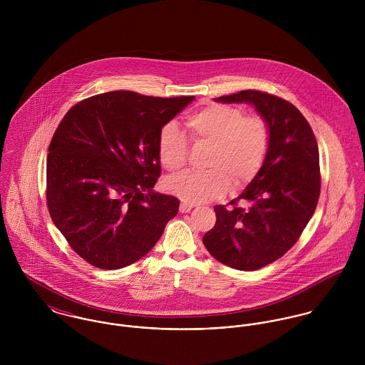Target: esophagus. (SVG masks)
Listing matches in <instances>:
<instances>
[{
	"label": "esophagus",
	"instance_id": "1",
	"mask_svg": "<svg viewBox=\"0 0 365 365\" xmlns=\"http://www.w3.org/2000/svg\"><path fill=\"white\" fill-rule=\"evenodd\" d=\"M191 209H192V204H188V202H181V205H180V212L181 213H187Z\"/></svg>",
	"mask_w": 365,
	"mask_h": 365
}]
</instances>
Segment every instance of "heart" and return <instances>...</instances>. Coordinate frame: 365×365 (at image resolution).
Listing matches in <instances>:
<instances>
[{
    "mask_svg": "<svg viewBox=\"0 0 365 365\" xmlns=\"http://www.w3.org/2000/svg\"><path fill=\"white\" fill-rule=\"evenodd\" d=\"M195 143L210 145L204 173H184L165 180V190L188 204H201L226 195L232 187L243 188L255 180L269 146L264 119L246 116L232 105L209 104L187 118ZM158 157L170 171L184 167L188 140L175 123L163 126L158 135Z\"/></svg>",
    "mask_w": 365,
    "mask_h": 365,
    "instance_id": "b5f03b06",
    "label": "heart"
}]
</instances>
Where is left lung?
Returning <instances> with one entry per match:
<instances>
[{"instance_id": "obj_1", "label": "left lung", "mask_w": 365, "mask_h": 365, "mask_svg": "<svg viewBox=\"0 0 365 365\" xmlns=\"http://www.w3.org/2000/svg\"><path fill=\"white\" fill-rule=\"evenodd\" d=\"M215 101L253 105L269 130L259 174L230 201L249 207L216 205V223L202 239L222 264L255 271L282 257L311 220L320 192L319 149L308 120L282 98L246 90Z\"/></svg>"}]
</instances>
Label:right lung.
<instances>
[{"label":"right lung","mask_w":365,"mask_h":365,"mask_svg":"<svg viewBox=\"0 0 365 365\" xmlns=\"http://www.w3.org/2000/svg\"><path fill=\"white\" fill-rule=\"evenodd\" d=\"M194 100L112 91L64 115L49 146L48 208L87 262L118 269L140 260L177 215L180 201L153 191L158 135Z\"/></svg>","instance_id":"1"}]
</instances>
